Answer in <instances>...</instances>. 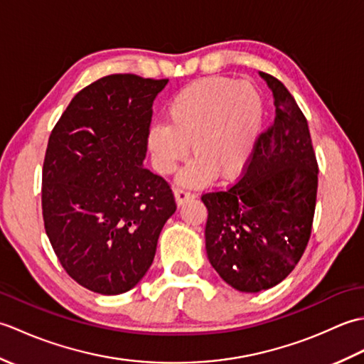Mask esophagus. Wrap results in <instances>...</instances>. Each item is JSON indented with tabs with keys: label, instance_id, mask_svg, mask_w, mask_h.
Segmentation results:
<instances>
[{
	"label": "esophagus",
	"instance_id": "esophagus-1",
	"mask_svg": "<svg viewBox=\"0 0 364 364\" xmlns=\"http://www.w3.org/2000/svg\"><path fill=\"white\" fill-rule=\"evenodd\" d=\"M194 197H196V194H192V192L188 191V189H176L175 191V200H176L178 206L183 205L184 202H188V200H191V198H194Z\"/></svg>",
	"mask_w": 364,
	"mask_h": 364
}]
</instances>
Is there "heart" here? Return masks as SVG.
I'll return each instance as SVG.
<instances>
[{
	"label": "heart",
	"instance_id": "obj_1",
	"mask_svg": "<svg viewBox=\"0 0 364 364\" xmlns=\"http://www.w3.org/2000/svg\"><path fill=\"white\" fill-rule=\"evenodd\" d=\"M262 112L261 94L249 81L210 76L191 82L168 102L167 123H153L146 133L151 164L170 175L186 159L191 144L197 158L180 173V184H205L215 173L236 178L252 158Z\"/></svg>",
	"mask_w": 364,
	"mask_h": 364
}]
</instances>
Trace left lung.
Wrapping results in <instances>:
<instances>
[{
    "label": "left lung",
    "instance_id": "obj_1",
    "mask_svg": "<svg viewBox=\"0 0 364 364\" xmlns=\"http://www.w3.org/2000/svg\"><path fill=\"white\" fill-rule=\"evenodd\" d=\"M272 90L275 119L241 180L206 192V253L223 282L259 292L283 282L310 241L318 194V161L310 129L289 90L259 72Z\"/></svg>",
    "mask_w": 364,
    "mask_h": 364
}]
</instances>
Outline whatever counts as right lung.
I'll return each mask as SVG.
<instances>
[{
    "mask_svg": "<svg viewBox=\"0 0 364 364\" xmlns=\"http://www.w3.org/2000/svg\"><path fill=\"white\" fill-rule=\"evenodd\" d=\"M168 80L109 75L73 97L46 146L45 231L76 283L127 292L150 269L176 211L168 183L142 166L153 102Z\"/></svg>",
    "mask_w": 364,
    "mask_h": 364,
    "instance_id": "1",
    "label": "right lung"
}]
</instances>
